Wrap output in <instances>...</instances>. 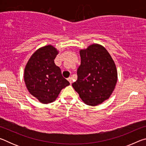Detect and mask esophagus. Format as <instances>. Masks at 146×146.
Instances as JSON below:
<instances>
[{"label":"esophagus","mask_w":146,"mask_h":146,"mask_svg":"<svg viewBox=\"0 0 146 146\" xmlns=\"http://www.w3.org/2000/svg\"><path fill=\"white\" fill-rule=\"evenodd\" d=\"M68 80L69 82H70V84H72V78H71V77H69V78H68Z\"/></svg>","instance_id":"1"}]
</instances>
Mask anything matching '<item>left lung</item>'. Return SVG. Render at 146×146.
I'll use <instances>...</instances> for the list:
<instances>
[{"label":"left lung","mask_w":146,"mask_h":146,"mask_svg":"<svg viewBox=\"0 0 146 146\" xmlns=\"http://www.w3.org/2000/svg\"><path fill=\"white\" fill-rule=\"evenodd\" d=\"M80 55L78 78L72 86L86 104L97 106L108 99L115 90L117 68L108 51L99 44L81 49Z\"/></svg>","instance_id":"left-lung-1"}]
</instances>
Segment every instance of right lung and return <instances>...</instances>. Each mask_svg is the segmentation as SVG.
I'll use <instances>...</instances> for the list:
<instances>
[{"mask_svg": "<svg viewBox=\"0 0 146 146\" xmlns=\"http://www.w3.org/2000/svg\"><path fill=\"white\" fill-rule=\"evenodd\" d=\"M58 53L53 46L42 47L31 55L24 69L27 89L42 104L54 102L61 90L70 85L54 62Z\"/></svg>", "mask_w": 146, "mask_h": 146, "instance_id": "1", "label": "right lung"}]
</instances>
